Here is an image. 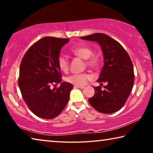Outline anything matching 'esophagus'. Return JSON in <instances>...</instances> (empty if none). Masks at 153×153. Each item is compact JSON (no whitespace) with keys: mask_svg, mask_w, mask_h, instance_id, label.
Returning <instances> with one entry per match:
<instances>
[{"mask_svg":"<svg viewBox=\"0 0 153 153\" xmlns=\"http://www.w3.org/2000/svg\"><path fill=\"white\" fill-rule=\"evenodd\" d=\"M74 88H79V89H83V88H84V86H75Z\"/></svg>","mask_w":153,"mask_h":153,"instance_id":"34e87169","label":"esophagus"}]
</instances>
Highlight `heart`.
Listing matches in <instances>:
<instances>
[{"label": "heart", "mask_w": 153, "mask_h": 153, "mask_svg": "<svg viewBox=\"0 0 153 153\" xmlns=\"http://www.w3.org/2000/svg\"><path fill=\"white\" fill-rule=\"evenodd\" d=\"M72 53L78 57L86 60V64L92 68H97L98 67V59L96 56H91L93 54L92 50L88 46H79L74 48L71 50ZM57 63L59 69L62 71L67 72L69 70V61L65 56L60 55L59 56ZM90 79V76L88 74H73L67 77L65 80L71 84L77 86H83L86 84L88 81Z\"/></svg>", "instance_id": "obj_1"}]
</instances>
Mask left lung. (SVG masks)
<instances>
[{"instance_id":"obj_1","label":"left lung","mask_w":153,"mask_h":153,"mask_svg":"<svg viewBox=\"0 0 153 153\" xmlns=\"http://www.w3.org/2000/svg\"><path fill=\"white\" fill-rule=\"evenodd\" d=\"M94 41L101 47L104 65L97 82L102 86L94 87L95 94L88 99L90 104L98 112L111 114L122 108L130 94L134 82V67L128 53L120 43L107 34L95 33L80 37Z\"/></svg>"}]
</instances>
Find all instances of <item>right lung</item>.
I'll use <instances>...</instances> for the list:
<instances>
[{"instance_id":"1","label":"right lung","mask_w":153,"mask_h":153,"mask_svg":"<svg viewBox=\"0 0 153 153\" xmlns=\"http://www.w3.org/2000/svg\"><path fill=\"white\" fill-rule=\"evenodd\" d=\"M69 38L45 37L28 49L21 62L18 79L25 102L36 116L46 120L56 117L69 101L73 85L61 82L57 63L61 49ZM60 82L58 89L51 84Z\"/></svg>"}]
</instances>
